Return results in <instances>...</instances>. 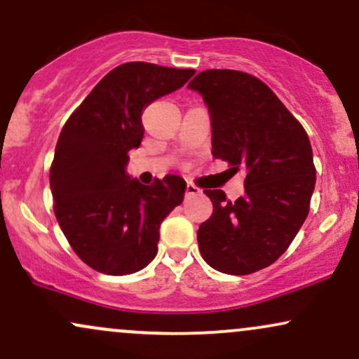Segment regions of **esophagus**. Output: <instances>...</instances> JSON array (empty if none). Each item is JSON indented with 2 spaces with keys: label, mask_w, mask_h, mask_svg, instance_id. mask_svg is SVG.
I'll list each match as a JSON object with an SVG mask.
<instances>
[{
  "label": "esophagus",
  "mask_w": 359,
  "mask_h": 359,
  "mask_svg": "<svg viewBox=\"0 0 359 359\" xmlns=\"http://www.w3.org/2000/svg\"><path fill=\"white\" fill-rule=\"evenodd\" d=\"M197 194H201V189L196 187V185L194 184L185 185V196L191 197V196H197Z\"/></svg>",
  "instance_id": "esophagus-1"
}]
</instances>
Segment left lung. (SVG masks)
<instances>
[{
    "label": "left lung",
    "mask_w": 359,
    "mask_h": 359,
    "mask_svg": "<svg viewBox=\"0 0 359 359\" xmlns=\"http://www.w3.org/2000/svg\"><path fill=\"white\" fill-rule=\"evenodd\" d=\"M189 88L209 110L212 155L245 174L236 202L204 191L214 210L197 231L198 250L219 273H256L286 252L308 217L316 184L308 133L269 86L244 72L205 70Z\"/></svg>",
    "instance_id": "8db88e82"
}]
</instances>
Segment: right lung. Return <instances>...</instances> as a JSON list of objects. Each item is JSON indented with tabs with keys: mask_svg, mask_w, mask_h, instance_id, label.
Returning <instances> with one entry per match:
<instances>
[{
	"mask_svg": "<svg viewBox=\"0 0 359 359\" xmlns=\"http://www.w3.org/2000/svg\"><path fill=\"white\" fill-rule=\"evenodd\" d=\"M194 73L144 62L120 65L60 133L50 168L56 221L76 256L98 273L125 276L149 266L162 221L182 204V177L142 185L127 165L128 152L144 138V110Z\"/></svg>",
	"mask_w": 359,
	"mask_h": 359,
	"instance_id": "add662e5",
	"label": "right lung"
}]
</instances>
